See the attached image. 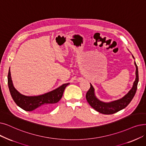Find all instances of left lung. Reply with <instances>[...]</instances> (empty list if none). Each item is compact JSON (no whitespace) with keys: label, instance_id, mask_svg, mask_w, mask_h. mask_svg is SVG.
Returning <instances> with one entry per match:
<instances>
[{"label":"left lung","instance_id":"obj_1","mask_svg":"<svg viewBox=\"0 0 146 146\" xmlns=\"http://www.w3.org/2000/svg\"><path fill=\"white\" fill-rule=\"evenodd\" d=\"M134 57V56H133ZM136 67V78L134 82V85L129 92L122 98L112 101L110 103H104L98 100L95 96L94 89L90 84V88L86 94V98L88 103L94 109L97 110L99 113L104 114V115H111L120 110L123 109L127 106L134 98L137 91V85L138 82V67L135 62Z\"/></svg>","mask_w":146,"mask_h":146}]
</instances>
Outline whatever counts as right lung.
I'll return each instance as SVG.
<instances>
[{"label":"right lung","instance_id":"add662e5","mask_svg":"<svg viewBox=\"0 0 146 146\" xmlns=\"http://www.w3.org/2000/svg\"><path fill=\"white\" fill-rule=\"evenodd\" d=\"M8 84L12 99L22 109L28 111L34 110L38 111H45L52 109L55 103L60 100L66 87L69 83L63 84L56 90L39 96H26L21 94L14 87L10 70H9Z\"/></svg>","mask_w":146,"mask_h":146}]
</instances>
